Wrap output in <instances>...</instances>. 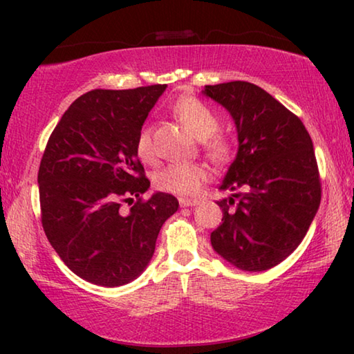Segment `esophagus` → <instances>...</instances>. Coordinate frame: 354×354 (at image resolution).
I'll return each mask as SVG.
<instances>
[{"instance_id": "esophagus-1", "label": "esophagus", "mask_w": 354, "mask_h": 354, "mask_svg": "<svg viewBox=\"0 0 354 354\" xmlns=\"http://www.w3.org/2000/svg\"><path fill=\"white\" fill-rule=\"evenodd\" d=\"M198 200H194V198H179V205L183 207H192V206H196L198 205Z\"/></svg>"}]
</instances>
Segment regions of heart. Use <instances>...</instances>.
Instances as JSON below:
<instances>
[{
    "mask_svg": "<svg viewBox=\"0 0 354 354\" xmlns=\"http://www.w3.org/2000/svg\"><path fill=\"white\" fill-rule=\"evenodd\" d=\"M175 117L187 128L196 139L201 140V148L214 164L223 165L232 156V145L226 136L217 133L220 120L217 113L205 101L196 97L179 98L171 107ZM136 153L147 164L154 162L156 148L153 131L143 127L136 139ZM209 176L207 167L201 162L169 164L154 175L156 187L173 195L190 196L198 194L201 184Z\"/></svg>",
    "mask_w": 354,
    "mask_h": 354,
    "instance_id": "obj_1",
    "label": "heart"
}]
</instances>
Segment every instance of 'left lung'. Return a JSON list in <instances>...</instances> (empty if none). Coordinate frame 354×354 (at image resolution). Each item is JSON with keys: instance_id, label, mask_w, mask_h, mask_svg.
Segmentation results:
<instances>
[{"instance_id": "8db88e82", "label": "left lung", "mask_w": 354, "mask_h": 354, "mask_svg": "<svg viewBox=\"0 0 354 354\" xmlns=\"http://www.w3.org/2000/svg\"><path fill=\"white\" fill-rule=\"evenodd\" d=\"M205 93L234 118L239 151L220 189L223 218L211 232L214 250L241 270L283 262L306 236L322 200L313 140L301 120L256 84L231 81Z\"/></svg>"}]
</instances>
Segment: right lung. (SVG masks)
I'll use <instances>...</instances> for the list:
<instances>
[{
  "instance_id": "obj_1",
  "label": "right lung",
  "mask_w": 354,
  "mask_h": 354,
  "mask_svg": "<svg viewBox=\"0 0 354 354\" xmlns=\"http://www.w3.org/2000/svg\"><path fill=\"white\" fill-rule=\"evenodd\" d=\"M165 87L84 93L46 142L37 176L41 226L65 266L92 284L117 287L139 277L160 227L178 211L170 194L143 198L149 179L136 153L137 134Z\"/></svg>"
}]
</instances>
